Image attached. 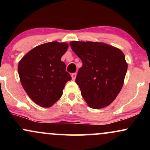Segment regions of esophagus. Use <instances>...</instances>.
Returning a JSON list of instances; mask_svg holds the SVG:
<instances>
[{
  "instance_id": "1",
  "label": "esophagus",
  "mask_w": 150,
  "mask_h": 150,
  "mask_svg": "<svg viewBox=\"0 0 150 150\" xmlns=\"http://www.w3.org/2000/svg\"><path fill=\"white\" fill-rule=\"evenodd\" d=\"M76 75H77V73H74L71 75V77H72V79H73V80H75V78H76Z\"/></svg>"
}]
</instances>
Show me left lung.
<instances>
[{
  "label": "left lung",
  "mask_w": 150,
  "mask_h": 150,
  "mask_svg": "<svg viewBox=\"0 0 150 150\" xmlns=\"http://www.w3.org/2000/svg\"><path fill=\"white\" fill-rule=\"evenodd\" d=\"M70 46L82 62L75 82L89 107L98 109L112 103L128 69L123 53L99 42H71Z\"/></svg>",
  "instance_id": "left-lung-1"
}]
</instances>
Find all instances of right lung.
Masks as SVG:
<instances>
[{
	"mask_svg": "<svg viewBox=\"0 0 150 150\" xmlns=\"http://www.w3.org/2000/svg\"><path fill=\"white\" fill-rule=\"evenodd\" d=\"M66 43L52 42L34 48L18 64L20 82L29 97L42 107H50L61 98L71 80L61 58L68 49Z\"/></svg>",
	"mask_w": 150,
	"mask_h": 150,
	"instance_id": "obj_1",
	"label": "right lung"
}]
</instances>
